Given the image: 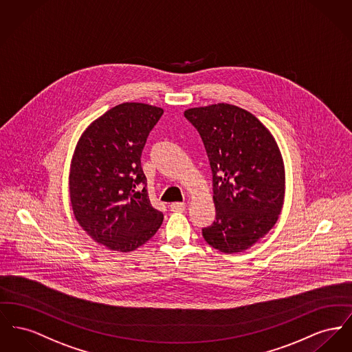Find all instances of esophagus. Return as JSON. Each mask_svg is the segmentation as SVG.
<instances>
[{
    "label": "esophagus",
    "mask_w": 352,
    "mask_h": 352,
    "mask_svg": "<svg viewBox=\"0 0 352 352\" xmlns=\"http://www.w3.org/2000/svg\"><path fill=\"white\" fill-rule=\"evenodd\" d=\"M185 208H186V205L182 202H174L170 205V210L174 212H182V211H185Z\"/></svg>",
    "instance_id": "obj_1"
}]
</instances>
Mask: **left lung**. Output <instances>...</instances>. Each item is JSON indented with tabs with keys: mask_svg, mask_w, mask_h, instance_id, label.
<instances>
[{
	"mask_svg": "<svg viewBox=\"0 0 352 352\" xmlns=\"http://www.w3.org/2000/svg\"><path fill=\"white\" fill-rule=\"evenodd\" d=\"M212 173L215 221L202 228L211 248L232 254L251 248L278 221L285 197V166L278 145L255 116L228 104L192 107Z\"/></svg>",
	"mask_w": 352,
	"mask_h": 352,
	"instance_id": "8db88e82",
	"label": "left lung"
}]
</instances>
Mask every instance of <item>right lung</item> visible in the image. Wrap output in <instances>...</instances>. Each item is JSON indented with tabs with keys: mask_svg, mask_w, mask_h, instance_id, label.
Wrapping results in <instances>:
<instances>
[{
	"mask_svg": "<svg viewBox=\"0 0 352 352\" xmlns=\"http://www.w3.org/2000/svg\"><path fill=\"white\" fill-rule=\"evenodd\" d=\"M164 110L126 102L83 131L70 166V201L80 226L100 245L129 252L158 231L164 214L151 206L141 154Z\"/></svg>",
	"mask_w": 352,
	"mask_h": 352,
	"instance_id": "add662e5",
	"label": "right lung"
}]
</instances>
